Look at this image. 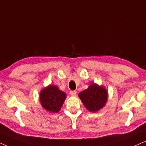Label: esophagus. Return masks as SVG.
Masks as SVG:
<instances>
[{"label":"esophagus","instance_id":"esophagus-1","mask_svg":"<svg viewBox=\"0 0 146 146\" xmlns=\"http://www.w3.org/2000/svg\"><path fill=\"white\" fill-rule=\"evenodd\" d=\"M76 91H70V94L71 96H75L76 95Z\"/></svg>","mask_w":146,"mask_h":146}]
</instances>
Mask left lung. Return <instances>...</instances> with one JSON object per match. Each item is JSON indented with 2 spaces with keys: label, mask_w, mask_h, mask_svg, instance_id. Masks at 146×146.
<instances>
[{
  "label": "left lung",
  "mask_w": 146,
  "mask_h": 146,
  "mask_svg": "<svg viewBox=\"0 0 146 146\" xmlns=\"http://www.w3.org/2000/svg\"><path fill=\"white\" fill-rule=\"evenodd\" d=\"M78 96L86 109L92 112L100 110L108 100V92L104 87L94 83L78 94Z\"/></svg>",
  "instance_id": "obj_1"
}]
</instances>
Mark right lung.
<instances>
[{
  "label": "right lung",
  "instance_id": "1",
  "mask_svg": "<svg viewBox=\"0 0 146 146\" xmlns=\"http://www.w3.org/2000/svg\"><path fill=\"white\" fill-rule=\"evenodd\" d=\"M66 98V94L54 85L43 88L40 93V102L42 106L50 112H58Z\"/></svg>",
  "mask_w": 146,
  "mask_h": 146
}]
</instances>
